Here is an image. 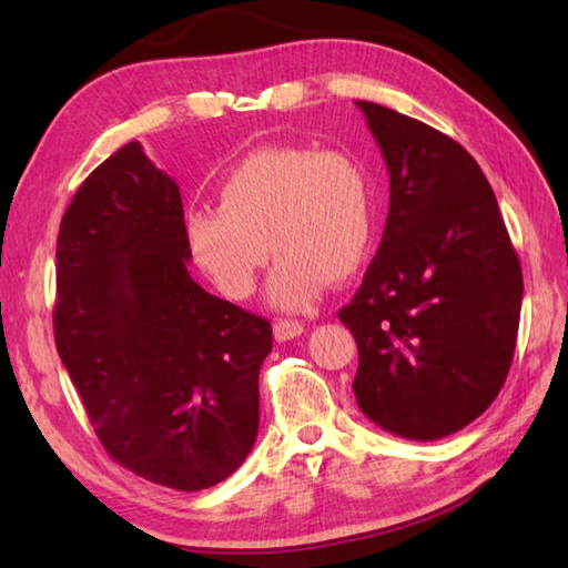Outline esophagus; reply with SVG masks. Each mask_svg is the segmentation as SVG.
Masks as SVG:
<instances>
[{
    "mask_svg": "<svg viewBox=\"0 0 568 568\" xmlns=\"http://www.w3.org/2000/svg\"><path fill=\"white\" fill-rule=\"evenodd\" d=\"M305 332V327L300 322H293V320H277L273 324V336L275 342H291L295 339V336H300Z\"/></svg>",
    "mask_w": 568,
    "mask_h": 568,
    "instance_id": "34e87169",
    "label": "esophagus"
}]
</instances>
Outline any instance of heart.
Returning a JSON list of instances; mask_svg holds the SVG:
<instances>
[{
	"mask_svg": "<svg viewBox=\"0 0 568 568\" xmlns=\"http://www.w3.org/2000/svg\"><path fill=\"white\" fill-rule=\"evenodd\" d=\"M216 207L185 214L192 258L232 300L256 291L277 256L268 303L307 310L324 285L344 283L364 265L376 226L366 165L346 149L265 146L244 155L220 183Z\"/></svg>",
	"mask_w": 568,
	"mask_h": 568,
	"instance_id": "obj_1",
	"label": "heart"
}]
</instances>
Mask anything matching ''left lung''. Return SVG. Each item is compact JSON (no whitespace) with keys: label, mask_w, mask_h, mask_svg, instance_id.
<instances>
[{"label":"left lung","mask_w":568,"mask_h":568,"mask_svg":"<svg viewBox=\"0 0 568 568\" xmlns=\"http://www.w3.org/2000/svg\"><path fill=\"white\" fill-rule=\"evenodd\" d=\"M390 175L376 258L339 310L358 346L356 403L397 437L434 442L496 400L513 364L523 271L493 187L464 146L356 102Z\"/></svg>","instance_id":"obj_1"}]
</instances>
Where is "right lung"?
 <instances>
[{
    "label": "right lung",
    "instance_id": "add662e5",
    "mask_svg": "<svg viewBox=\"0 0 568 568\" xmlns=\"http://www.w3.org/2000/svg\"><path fill=\"white\" fill-rule=\"evenodd\" d=\"M178 183L139 141L94 168L58 232L55 348L104 449L151 484L216 486L258 434L271 324L192 281Z\"/></svg>",
    "mask_w": 568,
    "mask_h": 568
}]
</instances>
